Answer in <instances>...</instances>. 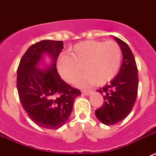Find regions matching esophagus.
Returning a JSON list of instances; mask_svg holds the SVG:
<instances>
[{
  "instance_id": "esophagus-1",
  "label": "esophagus",
  "mask_w": 156,
  "mask_h": 156,
  "mask_svg": "<svg viewBox=\"0 0 156 156\" xmlns=\"http://www.w3.org/2000/svg\"><path fill=\"white\" fill-rule=\"evenodd\" d=\"M82 93L85 95H90L92 93V91H90V90H83Z\"/></svg>"
}]
</instances>
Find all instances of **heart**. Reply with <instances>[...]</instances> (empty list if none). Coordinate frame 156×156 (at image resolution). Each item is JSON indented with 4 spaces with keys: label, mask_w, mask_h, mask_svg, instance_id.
Masks as SVG:
<instances>
[{
    "label": "heart",
    "mask_w": 156,
    "mask_h": 156,
    "mask_svg": "<svg viewBox=\"0 0 156 156\" xmlns=\"http://www.w3.org/2000/svg\"><path fill=\"white\" fill-rule=\"evenodd\" d=\"M121 51L116 42L86 41L78 43L70 53H62L57 59L58 72L66 82L78 80L80 86L105 85L119 71Z\"/></svg>",
    "instance_id": "obj_1"
}]
</instances>
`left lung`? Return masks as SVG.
<instances>
[{"label": "left lung", "instance_id": "obj_1", "mask_svg": "<svg viewBox=\"0 0 156 156\" xmlns=\"http://www.w3.org/2000/svg\"><path fill=\"white\" fill-rule=\"evenodd\" d=\"M114 39L122 51V64L111 82L97 90L103 95L104 104L95 111L97 119L106 126L115 125L127 117L136 103L138 91V70L132 51L122 40L115 36Z\"/></svg>", "mask_w": 156, "mask_h": 156}]
</instances>
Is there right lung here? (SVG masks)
<instances>
[{
	"label": "right lung",
	"instance_id": "right-lung-1",
	"mask_svg": "<svg viewBox=\"0 0 156 156\" xmlns=\"http://www.w3.org/2000/svg\"><path fill=\"white\" fill-rule=\"evenodd\" d=\"M61 41H41L30 45L21 57L17 70L18 95L30 120L45 129H55L66 123L73 104L81 92L61 79L56 69L58 55L63 50ZM47 55L51 62L44 66Z\"/></svg>",
	"mask_w": 156,
	"mask_h": 156
}]
</instances>
